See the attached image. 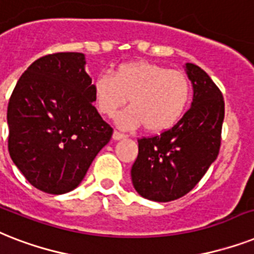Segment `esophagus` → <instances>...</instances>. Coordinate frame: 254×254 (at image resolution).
Returning a JSON list of instances; mask_svg holds the SVG:
<instances>
[{"instance_id":"1","label":"esophagus","mask_w":254,"mask_h":254,"mask_svg":"<svg viewBox=\"0 0 254 254\" xmlns=\"http://www.w3.org/2000/svg\"><path fill=\"white\" fill-rule=\"evenodd\" d=\"M126 135L125 133L119 132V131H114V133H113V139L114 140H121V139H125Z\"/></svg>"}]
</instances>
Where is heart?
<instances>
[{
    "label": "heart",
    "instance_id": "obj_1",
    "mask_svg": "<svg viewBox=\"0 0 254 254\" xmlns=\"http://www.w3.org/2000/svg\"><path fill=\"white\" fill-rule=\"evenodd\" d=\"M93 98L98 111L114 117L129 99V107L117 117L125 129L144 125L149 132L173 127L188 109L191 82L184 72L149 62L123 63L114 74L102 73L93 82Z\"/></svg>",
    "mask_w": 254,
    "mask_h": 254
}]
</instances>
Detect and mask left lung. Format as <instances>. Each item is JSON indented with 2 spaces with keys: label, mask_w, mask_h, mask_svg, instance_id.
<instances>
[{
  "label": "left lung",
  "mask_w": 254,
  "mask_h": 254,
  "mask_svg": "<svg viewBox=\"0 0 254 254\" xmlns=\"http://www.w3.org/2000/svg\"><path fill=\"white\" fill-rule=\"evenodd\" d=\"M194 89L191 107L169 129L137 139L139 153L131 169L133 188L155 202L186 195L216 160L222 143L224 99L207 73L186 64Z\"/></svg>",
  "instance_id": "1"
}]
</instances>
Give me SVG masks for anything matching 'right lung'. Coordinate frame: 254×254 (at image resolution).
<instances>
[{
  "mask_svg": "<svg viewBox=\"0 0 254 254\" xmlns=\"http://www.w3.org/2000/svg\"><path fill=\"white\" fill-rule=\"evenodd\" d=\"M93 102L84 54L46 55L24 70L7 105V148L32 186L59 195L80 185L113 136Z\"/></svg>",
  "mask_w": 254,
  "mask_h": 254,
  "instance_id": "right-lung-1",
  "label": "right lung"
}]
</instances>
